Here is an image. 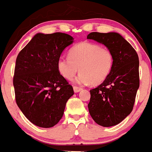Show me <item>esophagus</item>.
I'll return each instance as SVG.
<instances>
[{
	"mask_svg": "<svg viewBox=\"0 0 152 152\" xmlns=\"http://www.w3.org/2000/svg\"><path fill=\"white\" fill-rule=\"evenodd\" d=\"M73 88H74V91H75V92H79V91L82 90V88H81L77 87V86H74Z\"/></svg>",
	"mask_w": 152,
	"mask_h": 152,
	"instance_id": "obj_1",
	"label": "esophagus"
}]
</instances>
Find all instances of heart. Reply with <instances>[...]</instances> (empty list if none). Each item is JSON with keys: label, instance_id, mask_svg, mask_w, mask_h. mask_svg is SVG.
<instances>
[{"label": "heart", "instance_id": "obj_1", "mask_svg": "<svg viewBox=\"0 0 152 152\" xmlns=\"http://www.w3.org/2000/svg\"><path fill=\"white\" fill-rule=\"evenodd\" d=\"M112 51L91 42H81L69 50L68 56L61 55L57 61L59 72L67 80H72L78 71L76 79L81 85H99L110 75L113 67Z\"/></svg>", "mask_w": 152, "mask_h": 152}]
</instances>
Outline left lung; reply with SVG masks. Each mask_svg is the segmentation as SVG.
<instances>
[{"label": "left lung", "instance_id": "8db88e82", "mask_svg": "<svg viewBox=\"0 0 152 152\" xmlns=\"http://www.w3.org/2000/svg\"><path fill=\"white\" fill-rule=\"evenodd\" d=\"M87 39L102 43L113 53L112 71L101 85L90 90L88 107L96 124L106 127L115 126L126 118L134 108L140 85L138 55L116 32H91Z\"/></svg>", "mask_w": 152, "mask_h": 152}]
</instances>
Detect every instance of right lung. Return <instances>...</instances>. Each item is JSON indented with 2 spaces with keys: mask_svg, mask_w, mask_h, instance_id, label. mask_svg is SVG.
I'll use <instances>...</instances> for the list:
<instances>
[{
  "mask_svg": "<svg viewBox=\"0 0 152 152\" xmlns=\"http://www.w3.org/2000/svg\"><path fill=\"white\" fill-rule=\"evenodd\" d=\"M73 40L66 33H38L16 58L13 77L16 103L36 126H55L74 95L73 87L57 69L58 58Z\"/></svg>",
  "mask_w": 152,
  "mask_h": 152,
  "instance_id": "1",
  "label": "right lung"
}]
</instances>
